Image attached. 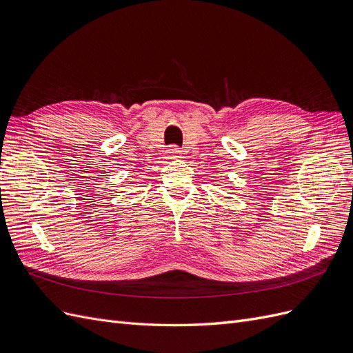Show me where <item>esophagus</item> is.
I'll list each match as a JSON object with an SVG mask.
<instances>
[{
  "label": "esophagus",
  "mask_w": 353,
  "mask_h": 353,
  "mask_svg": "<svg viewBox=\"0 0 353 353\" xmlns=\"http://www.w3.org/2000/svg\"><path fill=\"white\" fill-rule=\"evenodd\" d=\"M166 156H168V159H178V157H181V150L176 145H172L166 150Z\"/></svg>",
  "instance_id": "esophagus-1"
}]
</instances>
